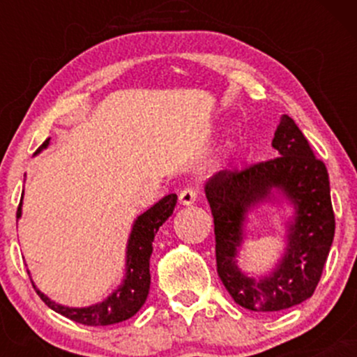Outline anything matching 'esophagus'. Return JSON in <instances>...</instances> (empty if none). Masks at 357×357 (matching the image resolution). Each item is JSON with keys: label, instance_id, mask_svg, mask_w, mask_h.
Returning <instances> with one entry per match:
<instances>
[{"label": "esophagus", "instance_id": "34e87169", "mask_svg": "<svg viewBox=\"0 0 357 357\" xmlns=\"http://www.w3.org/2000/svg\"><path fill=\"white\" fill-rule=\"evenodd\" d=\"M196 198H198V190H195V188H184L179 192V203L184 204V206H190L196 202Z\"/></svg>", "mask_w": 357, "mask_h": 357}]
</instances>
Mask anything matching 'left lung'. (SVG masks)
<instances>
[{"instance_id": "obj_1", "label": "left lung", "mask_w": 357, "mask_h": 357, "mask_svg": "<svg viewBox=\"0 0 357 357\" xmlns=\"http://www.w3.org/2000/svg\"><path fill=\"white\" fill-rule=\"evenodd\" d=\"M272 146L278 158L220 171L204 186L215 221L218 275L233 301L253 312H277L312 297L335 230L326 165L289 116L280 117ZM273 189L294 204L296 215L284 257L272 274L257 281L238 268L236 252L248 210L273 197Z\"/></svg>"}]
</instances>
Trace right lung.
<instances>
[{"mask_svg":"<svg viewBox=\"0 0 357 357\" xmlns=\"http://www.w3.org/2000/svg\"><path fill=\"white\" fill-rule=\"evenodd\" d=\"M48 144H50V137L38 147L36 153H40ZM176 199H178L176 195L165 196L134 221L126 250V277L116 292L110 294L104 302H99L96 305L80 307V309L79 307H65L50 301L31 282L36 294L52 310L65 315L73 322L84 324V326H110V324H117L132 317L144 305L147 294H149V260L151 253H153L154 236L159 227L173 215ZM22 202L23 196L20 199L16 218L22 216Z\"/></svg>","mask_w":357,"mask_h":357,"instance_id":"obj_1","label":"right lung"}]
</instances>
